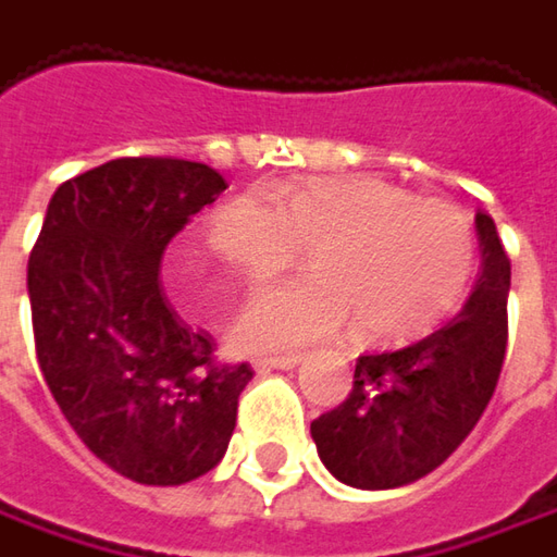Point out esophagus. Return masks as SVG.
<instances>
[{"mask_svg": "<svg viewBox=\"0 0 557 557\" xmlns=\"http://www.w3.org/2000/svg\"><path fill=\"white\" fill-rule=\"evenodd\" d=\"M302 355H277V358H255V371L268 374V371H293L299 368Z\"/></svg>", "mask_w": 557, "mask_h": 557, "instance_id": "esophagus-1", "label": "esophagus"}]
</instances>
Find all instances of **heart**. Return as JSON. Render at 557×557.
<instances>
[{"label":"heart","instance_id":"obj_1","mask_svg":"<svg viewBox=\"0 0 557 557\" xmlns=\"http://www.w3.org/2000/svg\"><path fill=\"white\" fill-rule=\"evenodd\" d=\"M206 243L249 289L308 249L311 271L255 296L233 346L293 351L358 324L368 343L430 333L465 302L476 268L471 218L376 177H314L239 193L208 214Z\"/></svg>","mask_w":557,"mask_h":557}]
</instances>
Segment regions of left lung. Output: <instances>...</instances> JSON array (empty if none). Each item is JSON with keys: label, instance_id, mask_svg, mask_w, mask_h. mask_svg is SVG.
Instances as JSON below:
<instances>
[{"label": "left lung", "instance_id": "8db88e82", "mask_svg": "<svg viewBox=\"0 0 557 557\" xmlns=\"http://www.w3.org/2000/svg\"><path fill=\"white\" fill-rule=\"evenodd\" d=\"M480 277L446 326L355 361L349 399L311 421L324 468L355 490H396L436 471L496 393L508 346L511 261L496 221L476 211Z\"/></svg>", "mask_w": 557, "mask_h": 557}]
</instances>
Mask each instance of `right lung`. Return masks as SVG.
<instances>
[{"label": "right lung", "instance_id": "right-lung-1", "mask_svg": "<svg viewBox=\"0 0 557 557\" xmlns=\"http://www.w3.org/2000/svg\"><path fill=\"white\" fill-rule=\"evenodd\" d=\"M227 189L183 158H114L49 199L27 261L39 371L61 414L111 471L181 486L231 446L249 364L171 308L158 268L186 221Z\"/></svg>", "mask_w": 557, "mask_h": 557}]
</instances>
